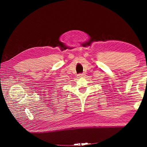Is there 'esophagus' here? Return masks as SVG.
<instances>
[{
  "label": "esophagus",
  "mask_w": 147,
  "mask_h": 147,
  "mask_svg": "<svg viewBox=\"0 0 147 147\" xmlns=\"http://www.w3.org/2000/svg\"><path fill=\"white\" fill-rule=\"evenodd\" d=\"M84 74L82 73V74H78V78H82V77H83V76H84Z\"/></svg>",
  "instance_id": "1"
}]
</instances>
